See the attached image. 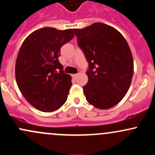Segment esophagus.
Wrapping results in <instances>:
<instances>
[{"label":"esophagus","mask_w":155,"mask_h":155,"mask_svg":"<svg viewBox=\"0 0 155 155\" xmlns=\"http://www.w3.org/2000/svg\"><path fill=\"white\" fill-rule=\"evenodd\" d=\"M73 78H74V79H76V77L78 76V74H73L72 75Z\"/></svg>","instance_id":"obj_1"}]
</instances>
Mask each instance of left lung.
I'll return each mask as SVG.
<instances>
[{
	"mask_svg": "<svg viewBox=\"0 0 155 155\" xmlns=\"http://www.w3.org/2000/svg\"><path fill=\"white\" fill-rule=\"evenodd\" d=\"M74 30L89 64L88 81L83 87L87 101L101 110L113 107L127 94L133 76L127 40L118 30L101 23Z\"/></svg>",
	"mask_w": 155,
	"mask_h": 155,
	"instance_id": "1",
	"label": "left lung"
}]
</instances>
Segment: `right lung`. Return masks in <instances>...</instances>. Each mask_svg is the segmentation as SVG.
Masks as SVG:
<instances>
[{
    "label": "right lung",
    "mask_w": 155,
    "mask_h": 155,
    "mask_svg": "<svg viewBox=\"0 0 155 155\" xmlns=\"http://www.w3.org/2000/svg\"><path fill=\"white\" fill-rule=\"evenodd\" d=\"M73 29H37L23 41L15 64L20 91L31 105L42 112L55 111L65 103L71 76L59 62L60 48L73 39Z\"/></svg>",
    "instance_id": "1"
}]
</instances>
